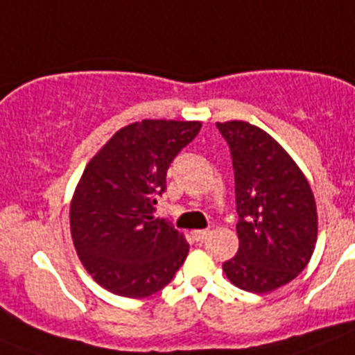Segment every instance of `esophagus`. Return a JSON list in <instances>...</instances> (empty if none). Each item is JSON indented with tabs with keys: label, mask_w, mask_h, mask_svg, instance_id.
<instances>
[{
	"label": "esophagus",
	"mask_w": 355,
	"mask_h": 355,
	"mask_svg": "<svg viewBox=\"0 0 355 355\" xmlns=\"http://www.w3.org/2000/svg\"><path fill=\"white\" fill-rule=\"evenodd\" d=\"M208 234H209L208 229H197V231H193L192 233V236L196 241H205L206 238H208Z\"/></svg>",
	"instance_id": "esophagus-1"
}]
</instances>
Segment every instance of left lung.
<instances>
[{
  "mask_svg": "<svg viewBox=\"0 0 355 355\" xmlns=\"http://www.w3.org/2000/svg\"><path fill=\"white\" fill-rule=\"evenodd\" d=\"M231 149L240 247L222 265L234 286L268 293L293 281L315 250L318 216L297 163L261 128L216 122Z\"/></svg>",
  "mask_w": 355,
  "mask_h": 355,
  "instance_id": "left-lung-1",
  "label": "left lung"
}]
</instances>
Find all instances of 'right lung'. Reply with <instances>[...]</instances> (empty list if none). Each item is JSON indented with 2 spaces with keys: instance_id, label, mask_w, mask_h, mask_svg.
Segmentation results:
<instances>
[{
  "instance_id": "obj_1",
  "label": "right lung",
  "mask_w": 355,
  "mask_h": 355,
  "mask_svg": "<svg viewBox=\"0 0 355 355\" xmlns=\"http://www.w3.org/2000/svg\"><path fill=\"white\" fill-rule=\"evenodd\" d=\"M197 121L133 122L85 167L71 200L81 263L105 290L142 299L167 286L187 259L183 234L155 216L167 171L200 131Z\"/></svg>"
}]
</instances>
